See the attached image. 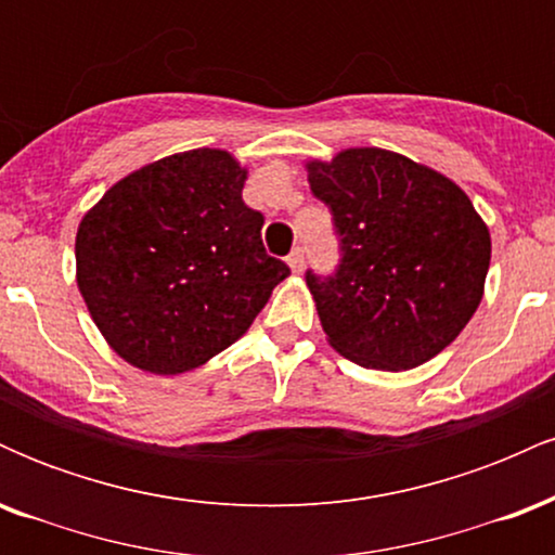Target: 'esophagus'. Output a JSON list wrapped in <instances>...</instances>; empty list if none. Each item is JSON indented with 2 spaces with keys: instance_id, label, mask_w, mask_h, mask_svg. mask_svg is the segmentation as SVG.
<instances>
[{
  "instance_id": "1",
  "label": "esophagus",
  "mask_w": 555,
  "mask_h": 555,
  "mask_svg": "<svg viewBox=\"0 0 555 555\" xmlns=\"http://www.w3.org/2000/svg\"><path fill=\"white\" fill-rule=\"evenodd\" d=\"M286 263H289V269L295 271V273H299L305 269V253H302V247H295V250L289 253V256H286Z\"/></svg>"
}]
</instances>
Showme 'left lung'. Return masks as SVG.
Listing matches in <instances>:
<instances>
[{
    "instance_id": "left-lung-1",
    "label": "left lung",
    "mask_w": 555,
    "mask_h": 555,
    "mask_svg": "<svg viewBox=\"0 0 555 555\" xmlns=\"http://www.w3.org/2000/svg\"><path fill=\"white\" fill-rule=\"evenodd\" d=\"M308 182L339 237L334 273H305L331 347L375 371L436 358L475 315L488 276L490 234L469 197L380 149L310 162Z\"/></svg>"
}]
</instances>
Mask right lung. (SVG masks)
<instances>
[{"mask_svg":"<svg viewBox=\"0 0 555 555\" xmlns=\"http://www.w3.org/2000/svg\"><path fill=\"white\" fill-rule=\"evenodd\" d=\"M227 151H184L119 180L82 216L75 260L91 318L140 371L177 375L237 341L289 276L263 247Z\"/></svg>","mask_w":555,"mask_h":555,"instance_id":"obj_1","label":"right lung"}]
</instances>
